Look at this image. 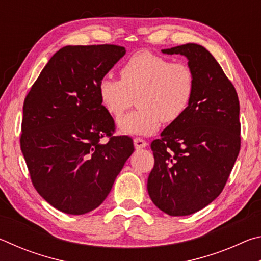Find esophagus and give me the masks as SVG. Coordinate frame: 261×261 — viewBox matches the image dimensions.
Returning <instances> with one entry per match:
<instances>
[{"instance_id": "34e87169", "label": "esophagus", "mask_w": 261, "mask_h": 261, "mask_svg": "<svg viewBox=\"0 0 261 261\" xmlns=\"http://www.w3.org/2000/svg\"><path fill=\"white\" fill-rule=\"evenodd\" d=\"M134 144H135L136 149H141V148H145L147 146L146 141H145L144 139H141V138H135Z\"/></svg>"}]
</instances>
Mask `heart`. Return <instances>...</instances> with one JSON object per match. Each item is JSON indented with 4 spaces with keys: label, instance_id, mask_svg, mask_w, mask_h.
Wrapping results in <instances>:
<instances>
[{
    "label": "heart",
    "instance_id": "heart-1",
    "mask_svg": "<svg viewBox=\"0 0 261 261\" xmlns=\"http://www.w3.org/2000/svg\"><path fill=\"white\" fill-rule=\"evenodd\" d=\"M121 78L105 76L98 92L109 114L120 117L135 102L138 109L118 120L124 135H151L161 121L173 123L187 112L194 93L192 70L151 51H138L121 69Z\"/></svg>",
    "mask_w": 261,
    "mask_h": 261
}]
</instances>
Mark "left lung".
I'll return each mask as SVG.
<instances>
[{"instance_id": "left-lung-1", "label": "left lung", "mask_w": 261, "mask_h": 261, "mask_svg": "<svg viewBox=\"0 0 261 261\" xmlns=\"http://www.w3.org/2000/svg\"><path fill=\"white\" fill-rule=\"evenodd\" d=\"M161 51L187 57L194 93L182 117L151 144L154 167L147 191L159 210L184 216L211 204L227 183L241 148L240 101L205 47L187 43Z\"/></svg>"}]
</instances>
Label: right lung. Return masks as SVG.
I'll list each match as a JSON object with an SVG mask.
<instances>
[{"label":"right lung","instance_id":"obj_1","mask_svg":"<svg viewBox=\"0 0 261 261\" xmlns=\"http://www.w3.org/2000/svg\"><path fill=\"white\" fill-rule=\"evenodd\" d=\"M124 55L115 45L65 46L25 98L21 152L35 190L63 213L82 215L102 204L135 151L130 137L112 136L114 120L98 92Z\"/></svg>","mask_w":261,"mask_h":261}]
</instances>
